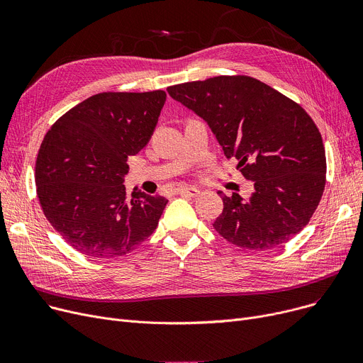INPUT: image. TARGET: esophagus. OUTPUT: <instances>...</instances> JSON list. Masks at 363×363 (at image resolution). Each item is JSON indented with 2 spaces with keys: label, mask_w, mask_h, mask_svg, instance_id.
Here are the masks:
<instances>
[{
  "label": "esophagus",
  "mask_w": 363,
  "mask_h": 363,
  "mask_svg": "<svg viewBox=\"0 0 363 363\" xmlns=\"http://www.w3.org/2000/svg\"><path fill=\"white\" fill-rule=\"evenodd\" d=\"M177 194L184 196V197H199L200 189H197L194 186H181L177 189Z\"/></svg>",
  "instance_id": "34e87169"
}]
</instances>
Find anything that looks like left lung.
<instances>
[{
	"instance_id": "left-lung-1",
	"label": "left lung",
	"mask_w": 363,
	"mask_h": 363,
	"mask_svg": "<svg viewBox=\"0 0 363 363\" xmlns=\"http://www.w3.org/2000/svg\"><path fill=\"white\" fill-rule=\"evenodd\" d=\"M201 118L226 159L253 181L249 200L220 194L215 230L242 249L268 250L306 226L325 188L327 160L312 118L297 103L250 76H216L167 88Z\"/></svg>"
}]
</instances>
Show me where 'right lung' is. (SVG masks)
<instances>
[{
    "instance_id": "obj_1",
    "label": "right lung",
    "mask_w": 363,
    "mask_h": 363,
    "mask_svg": "<svg viewBox=\"0 0 363 363\" xmlns=\"http://www.w3.org/2000/svg\"><path fill=\"white\" fill-rule=\"evenodd\" d=\"M164 91L101 92L70 108L41 144L36 194L45 218L82 255L123 256L157 228L167 200L123 185L128 159L156 129Z\"/></svg>"
}]
</instances>
